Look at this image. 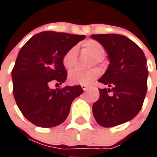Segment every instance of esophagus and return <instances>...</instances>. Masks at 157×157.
<instances>
[{"instance_id":"34e87169","label":"esophagus","mask_w":157,"mask_h":157,"mask_svg":"<svg viewBox=\"0 0 157 157\" xmlns=\"http://www.w3.org/2000/svg\"><path fill=\"white\" fill-rule=\"evenodd\" d=\"M81 87H82V89H83L85 91H86L89 89V86H86V85H82V86H81Z\"/></svg>"}]
</instances>
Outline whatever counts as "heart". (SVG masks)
I'll return each instance as SVG.
<instances>
[{
	"label": "heart",
	"instance_id": "obj_1",
	"mask_svg": "<svg viewBox=\"0 0 157 157\" xmlns=\"http://www.w3.org/2000/svg\"><path fill=\"white\" fill-rule=\"evenodd\" d=\"M84 50L94 58L96 63L103 62V56L105 54V48L99 41L94 39H89L82 43ZM77 62V49L73 46L67 50L62 57V63L67 70H71L76 65ZM100 76V70L92 68L86 71L74 70L68 75L69 82L72 85H89L94 80Z\"/></svg>",
	"mask_w": 157,
	"mask_h": 157
}]
</instances>
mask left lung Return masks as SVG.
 Listing matches in <instances>:
<instances>
[{
  "instance_id": "obj_1",
  "label": "left lung",
  "mask_w": 157,
  "mask_h": 157,
  "mask_svg": "<svg viewBox=\"0 0 157 157\" xmlns=\"http://www.w3.org/2000/svg\"><path fill=\"white\" fill-rule=\"evenodd\" d=\"M91 37L104 46L110 63L98 81L108 89H98L93 104L96 121L113 127L129 121L141 110L147 90L148 71L144 51L129 38L118 34H97Z\"/></svg>"
}]
</instances>
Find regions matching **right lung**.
Masks as SVG:
<instances>
[{
    "mask_svg": "<svg viewBox=\"0 0 157 157\" xmlns=\"http://www.w3.org/2000/svg\"><path fill=\"white\" fill-rule=\"evenodd\" d=\"M85 37L42 32L21 48L12 70L13 97L22 114L36 126L50 128L62 124L68 116L72 101L83 93L81 86L54 90L50 86L66 81L67 72L62 57Z\"/></svg>",
    "mask_w": 157,
    "mask_h": 157,
    "instance_id": "1",
    "label": "right lung"
}]
</instances>
